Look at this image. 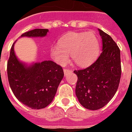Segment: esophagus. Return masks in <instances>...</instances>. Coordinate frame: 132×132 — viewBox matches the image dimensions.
<instances>
[{
  "mask_svg": "<svg viewBox=\"0 0 132 132\" xmlns=\"http://www.w3.org/2000/svg\"><path fill=\"white\" fill-rule=\"evenodd\" d=\"M63 72H64V74L66 75L68 73H71V72H73L71 69H63Z\"/></svg>",
  "mask_w": 132,
  "mask_h": 132,
  "instance_id": "esophagus-1",
  "label": "esophagus"
}]
</instances>
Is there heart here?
<instances>
[{
    "mask_svg": "<svg viewBox=\"0 0 132 132\" xmlns=\"http://www.w3.org/2000/svg\"><path fill=\"white\" fill-rule=\"evenodd\" d=\"M71 54L72 60L81 67L88 66L97 59L100 54V43L93 32H69L59 41V45L51 49L53 59L60 65H65Z\"/></svg>",
    "mask_w": 132,
    "mask_h": 132,
    "instance_id": "b5f03b06",
    "label": "heart"
}]
</instances>
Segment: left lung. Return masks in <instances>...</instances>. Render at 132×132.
Returning a JSON list of instances; mask_svg holds the SVG:
<instances>
[{
	"mask_svg": "<svg viewBox=\"0 0 132 132\" xmlns=\"http://www.w3.org/2000/svg\"><path fill=\"white\" fill-rule=\"evenodd\" d=\"M102 52L94 63L84 69L75 70L78 80L76 95L84 108L96 110L114 97L119 87L122 68L120 50L110 36L100 30Z\"/></svg>",
	"mask_w": 132,
	"mask_h": 132,
	"instance_id": "1",
	"label": "left lung"
}]
</instances>
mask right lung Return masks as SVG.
I'll use <instances>...</instances> for the list:
<instances>
[{"mask_svg":"<svg viewBox=\"0 0 132 132\" xmlns=\"http://www.w3.org/2000/svg\"><path fill=\"white\" fill-rule=\"evenodd\" d=\"M47 32V29H35L23 33L21 37H44ZM14 44L7 64L10 88L17 99L27 107L37 110L46 108L54 99L63 78L62 67L52 61L26 67L16 58Z\"/></svg>","mask_w":132,"mask_h":132,"instance_id":"right-lung-1","label":"right lung"}]
</instances>
